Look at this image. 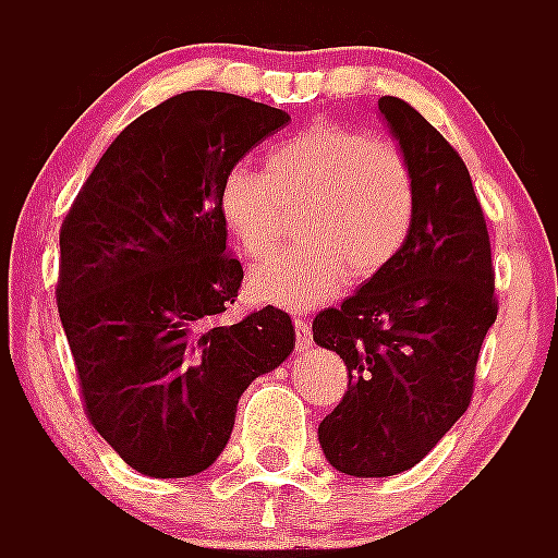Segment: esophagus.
Instances as JSON below:
<instances>
[{
	"label": "esophagus",
	"instance_id": "34e87169",
	"mask_svg": "<svg viewBox=\"0 0 558 558\" xmlns=\"http://www.w3.org/2000/svg\"><path fill=\"white\" fill-rule=\"evenodd\" d=\"M295 340H299V347H310L313 343V327H310V322H304V318H295Z\"/></svg>",
	"mask_w": 558,
	"mask_h": 558
}]
</instances>
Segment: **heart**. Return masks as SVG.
<instances>
[{"instance_id": "obj_1", "label": "heart", "mask_w": 558, "mask_h": 558, "mask_svg": "<svg viewBox=\"0 0 558 558\" xmlns=\"http://www.w3.org/2000/svg\"><path fill=\"white\" fill-rule=\"evenodd\" d=\"M265 170L234 165L218 186V211L236 248L265 259L282 240L288 209L304 206V248L251 274V293L284 310L329 302L347 276L368 279L405 248L416 184L393 142L338 122H313L268 150Z\"/></svg>"}]
</instances>
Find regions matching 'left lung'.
I'll return each mask as SVG.
<instances>
[{
	"mask_svg": "<svg viewBox=\"0 0 558 558\" xmlns=\"http://www.w3.org/2000/svg\"><path fill=\"white\" fill-rule=\"evenodd\" d=\"M377 106L416 184L411 236L313 322L315 343L349 368L318 441L335 470L354 477L399 475L445 438L470 408L477 354L497 318L489 231L470 170L405 100Z\"/></svg>",
	"mask_w": 558,
	"mask_h": 558,
	"instance_id": "left-lung-1",
	"label": "left lung"
}]
</instances>
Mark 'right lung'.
<instances>
[{
  "label": "right lung",
  "instance_id": "1",
  "mask_svg": "<svg viewBox=\"0 0 558 558\" xmlns=\"http://www.w3.org/2000/svg\"><path fill=\"white\" fill-rule=\"evenodd\" d=\"M288 120L226 92L170 97L111 142L63 220L58 313L86 413L142 475L209 470L245 388L293 352L282 310L211 324L243 282L220 179Z\"/></svg>",
  "mask_w": 558,
  "mask_h": 558
}]
</instances>
